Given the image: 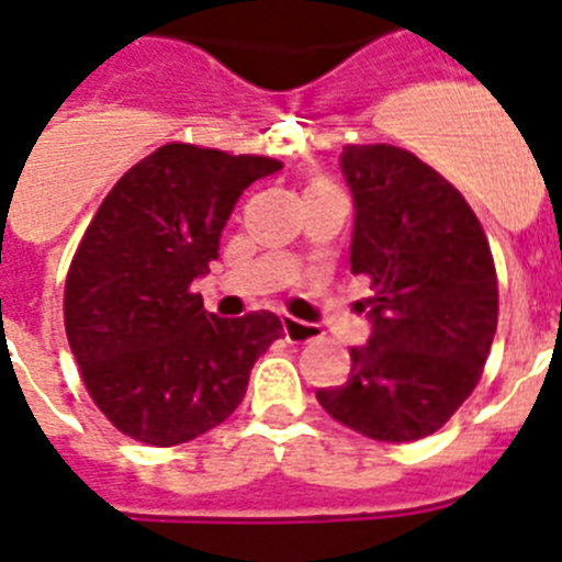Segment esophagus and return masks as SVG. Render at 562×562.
I'll return each instance as SVG.
<instances>
[{
	"label": "esophagus",
	"mask_w": 562,
	"mask_h": 562,
	"mask_svg": "<svg viewBox=\"0 0 562 562\" xmlns=\"http://www.w3.org/2000/svg\"><path fill=\"white\" fill-rule=\"evenodd\" d=\"M282 335L289 344H312V340H317V326L294 321V317H282Z\"/></svg>",
	"instance_id": "esophagus-1"
}]
</instances>
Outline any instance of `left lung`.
Wrapping results in <instances>:
<instances>
[{"label": "left lung", "mask_w": 562, "mask_h": 562, "mask_svg": "<svg viewBox=\"0 0 562 562\" xmlns=\"http://www.w3.org/2000/svg\"><path fill=\"white\" fill-rule=\"evenodd\" d=\"M340 170L355 202L349 266L375 285L372 335L349 349L346 384L317 401L369 439L418 441L479 384L499 312L494 257L462 193L407 149L344 147Z\"/></svg>", "instance_id": "obj_1"}]
</instances>
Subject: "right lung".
<instances>
[{"label": "right lung", "mask_w": 562, "mask_h": 562, "mask_svg": "<svg viewBox=\"0 0 562 562\" xmlns=\"http://www.w3.org/2000/svg\"><path fill=\"white\" fill-rule=\"evenodd\" d=\"M282 170L262 155L167 144L103 199L66 280V335L83 384L117 430L155 447L213 430L245 398L273 312L216 317L190 282L218 259L239 195Z\"/></svg>", "instance_id": "1"}]
</instances>
